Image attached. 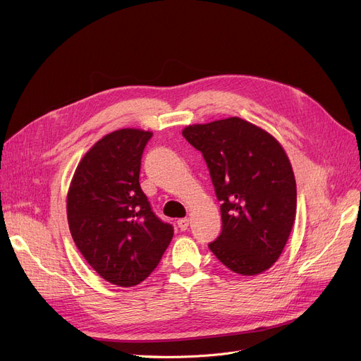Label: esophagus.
<instances>
[{
  "mask_svg": "<svg viewBox=\"0 0 361 361\" xmlns=\"http://www.w3.org/2000/svg\"><path fill=\"white\" fill-rule=\"evenodd\" d=\"M178 226H179L180 231H186L188 226H190V219H188V217L179 219V220H178Z\"/></svg>",
  "mask_w": 361,
  "mask_h": 361,
  "instance_id": "esophagus-1",
  "label": "esophagus"
}]
</instances>
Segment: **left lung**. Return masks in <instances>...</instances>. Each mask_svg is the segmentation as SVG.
I'll list each match as a JSON object with an SVG mask.
<instances>
[{"label": "left lung", "instance_id": "obj_1", "mask_svg": "<svg viewBox=\"0 0 361 361\" xmlns=\"http://www.w3.org/2000/svg\"><path fill=\"white\" fill-rule=\"evenodd\" d=\"M182 135L209 166L223 229L209 245L233 273L255 276L281 257L297 213V183L281 142L241 117L190 125Z\"/></svg>", "mask_w": 361, "mask_h": 361}]
</instances>
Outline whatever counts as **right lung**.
Returning a JSON list of instances; mask_svg holds the SVG:
<instances>
[{
  "mask_svg": "<svg viewBox=\"0 0 361 361\" xmlns=\"http://www.w3.org/2000/svg\"><path fill=\"white\" fill-rule=\"evenodd\" d=\"M151 136L135 128L102 136L79 161L67 191V221L78 250L117 286L147 279L173 238V228L152 213L140 185Z\"/></svg>",
  "mask_w": 361,
  "mask_h": 361,
  "instance_id": "add662e5",
  "label": "right lung"
}]
</instances>
